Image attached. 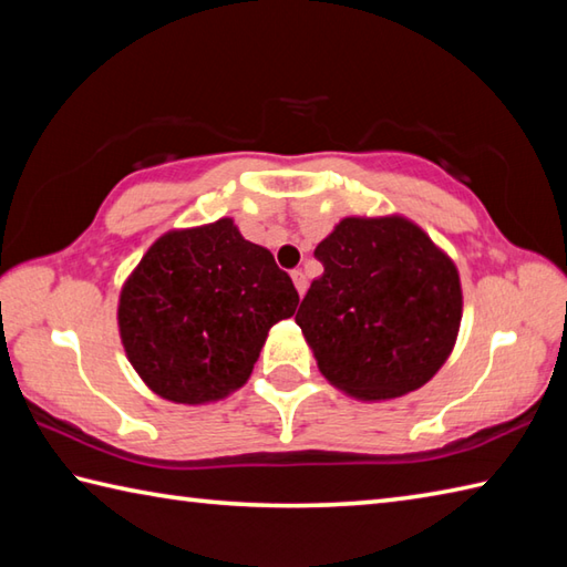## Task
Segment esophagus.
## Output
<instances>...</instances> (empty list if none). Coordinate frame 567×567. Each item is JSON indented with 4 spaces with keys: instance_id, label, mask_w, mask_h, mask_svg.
Masks as SVG:
<instances>
[{
    "instance_id": "1",
    "label": "esophagus",
    "mask_w": 567,
    "mask_h": 567,
    "mask_svg": "<svg viewBox=\"0 0 567 567\" xmlns=\"http://www.w3.org/2000/svg\"><path fill=\"white\" fill-rule=\"evenodd\" d=\"M292 282H295V287H297L299 297H302V295L307 292V275H305L302 270H292Z\"/></svg>"
}]
</instances>
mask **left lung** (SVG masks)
I'll list each match as a JSON object with an SVG mask.
<instances>
[{
    "mask_svg": "<svg viewBox=\"0 0 567 567\" xmlns=\"http://www.w3.org/2000/svg\"><path fill=\"white\" fill-rule=\"evenodd\" d=\"M323 275L295 321L321 375L358 400H392L426 384L463 317L453 260L404 216H348L315 250Z\"/></svg>",
    "mask_w": 567,
    "mask_h": 567,
    "instance_id": "obj_1",
    "label": "left lung"
}]
</instances>
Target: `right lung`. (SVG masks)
<instances>
[{
    "label": "right lung",
    "instance_id": "add662e5",
    "mask_svg": "<svg viewBox=\"0 0 567 567\" xmlns=\"http://www.w3.org/2000/svg\"><path fill=\"white\" fill-rule=\"evenodd\" d=\"M297 305L272 252L219 219L155 240L118 297V331L155 394L204 404L244 388L270 327Z\"/></svg>",
    "mask_w": 567,
    "mask_h": 567
}]
</instances>
